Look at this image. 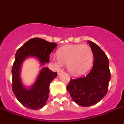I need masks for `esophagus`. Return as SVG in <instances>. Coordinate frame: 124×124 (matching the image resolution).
Wrapping results in <instances>:
<instances>
[{
	"mask_svg": "<svg viewBox=\"0 0 124 124\" xmlns=\"http://www.w3.org/2000/svg\"><path fill=\"white\" fill-rule=\"evenodd\" d=\"M62 73H63V70H58V75L60 76V75Z\"/></svg>",
	"mask_w": 124,
	"mask_h": 124,
	"instance_id": "1",
	"label": "esophagus"
}]
</instances>
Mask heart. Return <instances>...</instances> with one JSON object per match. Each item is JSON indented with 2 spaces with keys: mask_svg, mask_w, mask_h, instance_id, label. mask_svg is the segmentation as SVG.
Segmentation results:
<instances>
[{
  "mask_svg": "<svg viewBox=\"0 0 124 124\" xmlns=\"http://www.w3.org/2000/svg\"><path fill=\"white\" fill-rule=\"evenodd\" d=\"M57 54L51 57L55 66L58 68L67 64L68 70L75 75L86 73L93 62V52L87 44L66 45L58 49Z\"/></svg>",
  "mask_w": 124,
  "mask_h": 124,
  "instance_id": "b5f03b06",
  "label": "heart"
}]
</instances>
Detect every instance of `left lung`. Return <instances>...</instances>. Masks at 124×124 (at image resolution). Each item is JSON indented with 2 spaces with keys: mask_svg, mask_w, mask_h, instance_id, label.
<instances>
[{
  "mask_svg": "<svg viewBox=\"0 0 124 124\" xmlns=\"http://www.w3.org/2000/svg\"><path fill=\"white\" fill-rule=\"evenodd\" d=\"M88 43L94 56L92 70L86 77L71 79L67 86L73 100L83 107L100 102L107 94L111 79L109 62L106 54L95 43Z\"/></svg>",
  "mask_w": 124,
  "mask_h": 124,
  "instance_id": "obj_1",
  "label": "left lung"
}]
</instances>
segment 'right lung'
<instances>
[{
	"instance_id": "add662e5",
	"label": "right lung",
	"mask_w": 124,
	"mask_h": 124,
	"mask_svg": "<svg viewBox=\"0 0 124 124\" xmlns=\"http://www.w3.org/2000/svg\"><path fill=\"white\" fill-rule=\"evenodd\" d=\"M57 44L49 42L42 39L33 38L18 49L12 67V89L20 104L30 109L38 110L46 105L49 97V84L57 73L43 67L35 82L30 87H26L20 78V69L22 62L30 56L38 58L41 64L49 62V55Z\"/></svg>"
}]
</instances>
